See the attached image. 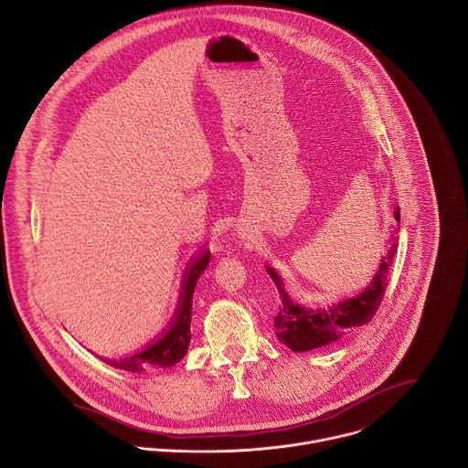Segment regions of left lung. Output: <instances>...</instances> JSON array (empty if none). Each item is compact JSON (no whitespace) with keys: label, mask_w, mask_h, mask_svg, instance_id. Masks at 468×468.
<instances>
[{"label":"left lung","mask_w":468,"mask_h":468,"mask_svg":"<svg viewBox=\"0 0 468 468\" xmlns=\"http://www.w3.org/2000/svg\"><path fill=\"white\" fill-rule=\"evenodd\" d=\"M395 219L400 221L399 207L395 210ZM397 249L399 245L395 238L391 250L388 252V256L380 260V265L377 268L373 279L360 293L328 304L324 308H306L293 303L282 286L281 275L273 268L267 267L270 277L273 279L282 297V306L279 308V314L273 321L277 338L292 351L303 353L328 346L340 340L344 335L353 332L355 328L367 324L382 303L386 284L389 279V268L393 265Z\"/></svg>","instance_id":"obj_1"}]
</instances>
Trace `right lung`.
<instances>
[{
  "instance_id": "obj_1",
  "label": "right lung",
  "mask_w": 468,
  "mask_h": 468,
  "mask_svg": "<svg viewBox=\"0 0 468 468\" xmlns=\"http://www.w3.org/2000/svg\"><path fill=\"white\" fill-rule=\"evenodd\" d=\"M208 261H210V252L207 249H201L186 268L176 312L160 338H156L145 349H142L140 353H134L132 356H126L121 360L101 356V360L113 367L132 371V373L145 371L151 367H171L176 362H180L186 356L191 344V317H193L195 288Z\"/></svg>"
}]
</instances>
